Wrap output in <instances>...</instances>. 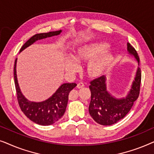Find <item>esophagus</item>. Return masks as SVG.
<instances>
[{"label": "esophagus", "mask_w": 154, "mask_h": 154, "mask_svg": "<svg viewBox=\"0 0 154 154\" xmlns=\"http://www.w3.org/2000/svg\"><path fill=\"white\" fill-rule=\"evenodd\" d=\"M84 86H85V85H84V83H83V82H80V83H78L77 88H82L83 87H84Z\"/></svg>", "instance_id": "obj_1"}]
</instances>
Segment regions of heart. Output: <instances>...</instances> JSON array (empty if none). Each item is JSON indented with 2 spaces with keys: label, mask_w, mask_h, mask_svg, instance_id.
Returning <instances> with one entry per match:
<instances>
[{
  "label": "heart",
  "mask_w": 154,
  "mask_h": 154,
  "mask_svg": "<svg viewBox=\"0 0 154 154\" xmlns=\"http://www.w3.org/2000/svg\"><path fill=\"white\" fill-rule=\"evenodd\" d=\"M110 47L104 41L94 42L82 45L75 52V57L69 55L65 60V67L70 73L77 72L81 69L79 60H91L88 64V71L92 76H99L108 68L113 60L111 52H104Z\"/></svg>",
  "instance_id": "heart-1"
}]
</instances>
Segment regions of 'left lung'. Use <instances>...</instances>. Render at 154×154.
Instances as JSON below:
<instances>
[{
	"instance_id": "8db88e82",
	"label": "left lung",
	"mask_w": 154,
	"mask_h": 154,
	"mask_svg": "<svg viewBox=\"0 0 154 154\" xmlns=\"http://www.w3.org/2000/svg\"><path fill=\"white\" fill-rule=\"evenodd\" d=\"M127 51L138 64L134 81L125 97L118 98L107 90L106 76L102 75L90 82L91 100L89 113L94 121L102 125H111L123 119L129 112L134 102L137 100L141 84L140 59L134 48L127 43Z\"/></svg>"
}]
</instances>
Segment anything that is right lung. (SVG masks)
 Listing matches in <instances>:
<instances>
[{"mask_svg":"<svg viewBox=\"0 0 154 154\" xmlns=\"http://www.w3.org/2000/svg\"><path fill=\"white\" fill-rule=\"evenodd\" d=\"M62 30L50 31L48 33H38L33 35L23 45L20 52H22L38 40L58 35L62 33ZM17 58L14 62V78L17 100L21 110L31 121L41 125H50L59 121L66 111L69 92L77 85V84L64 83L61 85L55 92L47 100L42 102L30 101L22 94L19 85L17 75Z\"/></svg>","mask_w":154,"mask_h":154,"instance_id":"1","label":"right lung"}]
</instances>
